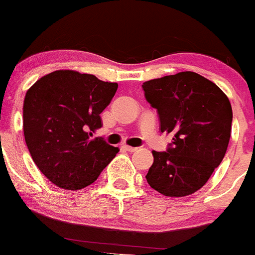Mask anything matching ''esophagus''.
I'll return each mask as SVG.
<instances>
[{
	"instance_id": "esophagus-1",
	"label": "esophagus",
	"mask_w": 255,
	"mask_h": 255,
	"mask_svg": "<svg viewBox=\"0 0 255 255\" xmlns=\"http://www.w3.org/2000/svg\"><path fill=\"white\" fill-rule=\"evenodd\" d=\"M124 150H128V152H135V150L138 149V148L135 147H130V145H123Z\"/></svg>"
}]
</instances>
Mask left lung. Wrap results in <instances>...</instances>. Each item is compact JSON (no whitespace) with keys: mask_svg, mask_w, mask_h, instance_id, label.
<instances>
[{"mask_svg":"<svg viewBox=\"0 0 255 255\" xmlns=\"http://www.w3.org/2000/svg\"><path fill=\"white\" fill-rule=\"evenodd\" d=\"M145 98L159 117L161 132H172L167 152L153 150L147 179L150 188L179 198L199 190L227 150L233 108L226 94L193 71L143 83Z\"/></svg>","mask_w":255,"mask_h":255,"instance_id":"left-lung-1","label":"left lung"}]
</instances>
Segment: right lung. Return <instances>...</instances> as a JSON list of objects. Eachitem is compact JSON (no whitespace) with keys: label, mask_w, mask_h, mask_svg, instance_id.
Instances as JSON below:
<instances>
[{"label":"right lung","mask_w":255,"mask_h":255,"mask_svg":"<svg viewBox=\"0 0 255 255\" xmlns=\"http://www.w3.org/2000/svg\"><path fill=\"white\" fill-rule=\"evenodd\" d=\"M117 91V83L91 74L56 70L28 89L22 129L31 158L58 188L79 190L98 179L119 148L92 131L102 128L101 114Z\"/></svg>","instance_id":"add662e5"}]
</instances>
